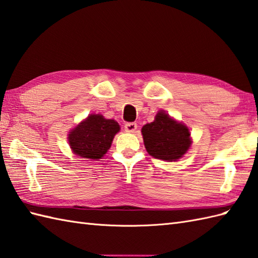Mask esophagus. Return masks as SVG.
I'll return each instance as SVG.
<instances>
[{"mask_svg":"<svg viewBox=\"0 0 258 258\" xmlns=\"http://www.w3.org/2000/svg\"><path fill=\"white\" fill-rule=\"evenodd\" d=\"M136 129H137L136 122H127L124 124V130L127 131V133H134Z\"/></svg>","mask_w":258,"mask_h":258,"instance_id":"34e87169","label":"esophagus"}]
</instances>
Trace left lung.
<instances>
[{
    "label": "left lung",
    "mask_w": 258,
    "mask_h": 258,
    "mask_svg": "<svg viewBox=\"0 0 258 258\" xmlns=\"http://www.w3.org/2000/svg\"><path fill=\"white\" fill-rule=\"evenodd\" d=\"M141 133L148 153L165 161L180 159L191 146L188 129L171 119L163 110L157 113L153 122L145 124Z\"/></svg>",
    "instance_id": "8db88e82"
}]
</instances>
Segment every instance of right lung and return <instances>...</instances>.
Segmentation results:
<instances>
[{"instance_id":"right-lung-1","label":"right lung","mask_w":258,"mask_h":258,"mask_svg":"<svg viewBox=\"0 0 258 258\" xmlns=\"http://www.w3.org/2000/svg\"><path fill=\"white\" fill-rule=\"evenodd\" d=\"M119 129V124L114 120L105 119L101 114H90L71 131L68 141L77 156L98 160L110 148Z\"/></svg>"}]
</instances>
